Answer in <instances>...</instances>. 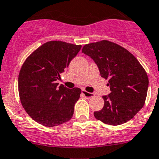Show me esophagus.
I'll return each instance as SVG.
<instances>
[{
    "label": "esophagus",
    "instance_id": "obj_1",
    "mask_svg": "<svg viewBox=\"0 0 159 159\" xmlns=\"http://www.w3.org/2000/svg\"><path fill=\"white\" fill-rule=\"evenodd\" d=\"M81 93H82L86 98H93V97L94 96V93H89V92H87V91L84 90V89L81 90Z\"/></svg>",
    "mask_w": 159,
    "mask_h": 159
}]
</instances>
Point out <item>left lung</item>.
Returning <instances> with one entry per match:
<instances>
[{
    "instance_id": "obj_1",
    "label": "left lung",
    "mask_w": 159,
    "mask_h": 159,
    "mask_svg": "<svg viewBox=\"0 0 159 159\" xmlns=\"http://www.w3.org/2000/svg\"><path fill=\"white\" fill-rule=\"evenodd\" d=\"M81 52L93 59L101 77L109 80L111 91L102 96L104 106L93 113L95 118L112 125L132 119L144 106L149 85L137 58L123 47L105 40L85 45Z\"/></svg>"
}]
</instances>
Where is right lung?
<instances>
[{
  "label": "right lung",
  "mask_w": 159,
  "mask_h": 159,
  "mask_svg": "<svg viewBox=\"0 0 159 159\" xmlns=\"http://www.w3.org/2000/svg\"><path fill=\"white\" fill-rule=\"evenodd\" d=\"M81 48L64 41H49L36 49L22 66L18 77L20 102L38 123L53 127L73 117L81 89H68L57 81Z\"/></svg>",
  "instance_id": "right-lung-1"
}]
</instances>
